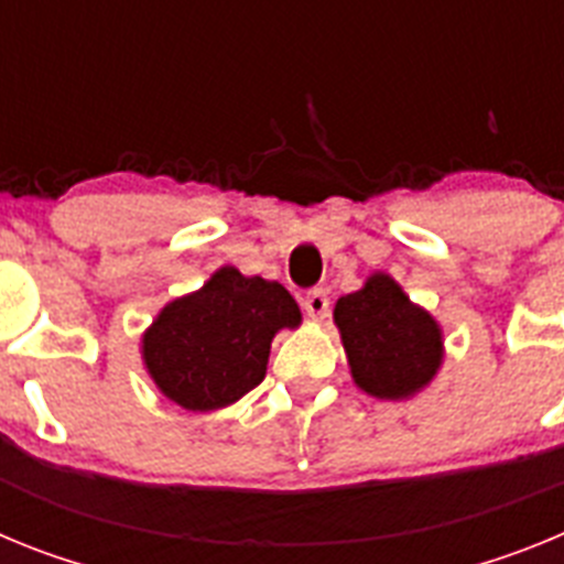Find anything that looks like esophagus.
<instances>
[{"instance_id": "1", "label": "esophagus", "mask_w": 564, "mask_h": 564, "mask_svg": "<svg viewBox=\"0 0 564 564\" xmlns=\"http://www.w3.org/2000/svg\"><path fill=\"white\" fill-rule=\"evenodd\" d=\"M302 307H305V313L311 318H325L327 311H330V296H327L325 288H313V291L305 293V299H302Z\"/></svg>"}]
</instances>
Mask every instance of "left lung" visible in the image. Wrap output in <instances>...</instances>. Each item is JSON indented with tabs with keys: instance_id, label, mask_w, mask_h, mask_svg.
<instances>
[{
	"instance_id": "obj_1",
	"label": "left lung",
	"mask_w": 564,
	"mask_h": 564,
	"mask_svg": "<svg viewBox=\"0 0 564 564\" xmlns=\"http://www.w3.org/2000/svg\"><path fill=\"white\" fill-rule=\"evenodd\" d=\"M333 316L352 378L370 395L390 401L412 395L441 367V327L387 273L338 299Z\"/></svg>"
}]
</instances>
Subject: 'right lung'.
Listing matches in <instances>:
<instances>
[{
    "label": "right lung",
    "instance_id": "obj_1",
    "mask_svg": "<svg viewBox=\"0 0 564 564\" xmlns=\"http://www.w3.org/2000/svg\"><path fill=\"white\" fill-rule=\"evenodd\" d=\"M299 322V305L279 282L220 268L203 291L163 307L143 336V361L183 410H220L262 383L273 336Z\"/></svg>",
    "mask_w": 564,
    "mask_h": 564
}]
</instances>
